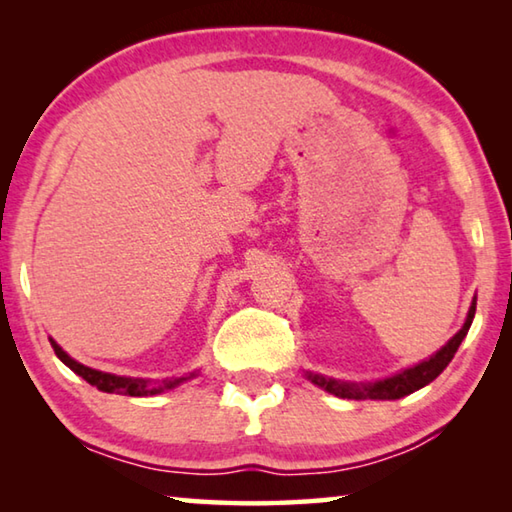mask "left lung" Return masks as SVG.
Masks as SVG:
<instances>
[{
	"label": "left lung",
	"mask_w": 512,
	"mask_h": 512,
	"mask_svg": "<svg viewBox=\"0 0 512 512\" xmlns=\"http://www.w3.org/2000/svg\"><path fill=\"white\" fill-rule=\"evenodd\" d=\"M474 311H476V302H472L470 311H467V320L461 327V332H458L454 339H449V343L443 350H438L431 359L418 363V366L402 370L400 375L375 381V384H345V381L327 379L323 375H311V372H307V379L314 381L316 386L325 388L327 393L343 397V400H400V397H404V395L420 391L422 386H427L429 381L436 379L440 372L449 366V361L454 359L458 345H461V341L467 334V329H470V325H472Z\"/></svg>",
	"instance_id": "8db88e82"
}]
</instances>
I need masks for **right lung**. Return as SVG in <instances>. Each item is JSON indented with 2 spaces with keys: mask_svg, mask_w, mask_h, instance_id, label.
Wrapping results in <instances>:
<instances>
[{
  "mask_svg": "<svg viewBox=\"0 0 512 512\" xmlns=\"http://www.w3.org/2000/svg\"><path fill=\"white\" fill-rule=\"evenodd\" d=\"M51 348H54L56 357L65 363L69 370H74L76 375L83 377L88 384L97 386L99 391L103 393H124V395H131V397H146V395H155L160 393L162 388H173L178 386L180 381H185L187 377H173V379H164L160 386H149V381L146 379H131V377H117V375H110V372H101V370H94L83 366V363L74 361L69 357L67 352H63V348L56 341H51Z\"/></svg>",
  "mask_w": 512,
  "mask_h": 512,
  "instance_id": "1",
  "label": "right lung"
}]
</instances>
